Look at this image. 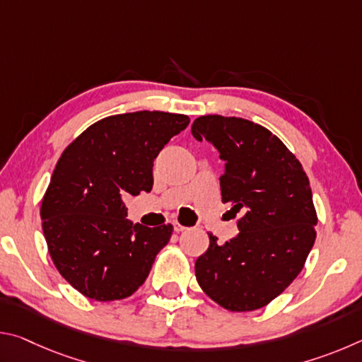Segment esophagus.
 <instances>
[{
    "label": "esophagus",
    "mask_w": 362,
    "mask_h": 362,
    "mask_svg": "<svg viewBox=\"0 0 362 362\" xmlns=\"http://www.w3.org/2000/svg\"><path fill=\"white\" fill-rule=\"evenodd\" d=\"M174 230L177 231V233H180V231H183V230H187L185 228V226H183V225H180L179 222H177V220H175V222H174Z\"/></svg>",
    "instance_id": "34e87169"
}]
</instances>
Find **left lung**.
<instances>
[{
  "mask_svg": "<svg viewBox=\"0 0 362 362\" xmlns=\"http://www.w3.org/2000/svg\"><path fill=\"white\" fill-rule=\"evenodd\" d=\"M192 134L220 153L222 201L243 212L238 236L220 246L209 235V249L194 263L196 279L226 310H259L297 278L315 244L308 177L274 134L249 119L199 116Z\"/></svg>",
  "mask_w": 362,
  "mask_h": 362,
  "instance_id": "left-lung-1",
  "label": "left lung"
}]
</instances>
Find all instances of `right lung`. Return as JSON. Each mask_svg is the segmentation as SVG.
Instances as JSON below:
<instances>
[{
	"mask_svg": "<svg viewBox=\"0 0 362 362\" xmlns=\"http://www.w3.org/2000/svg\"><path fill=\"white\" fill-rule=\"evenodd\" d=\"M188 122L148 110L113 115L62 153L41 203L42 233L59 273L83 296L112 302L145 283L174 228L132 223L122 198L151 192L153 161Z\"/></svg>",
	"mask_w": 362,
	"mask_h": 362,
	"instance_id": "add662e5",
	"label": "right lung"
}]
</instances>
